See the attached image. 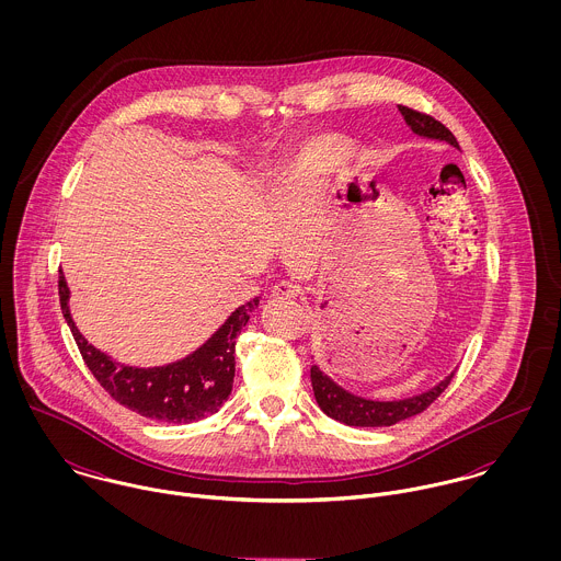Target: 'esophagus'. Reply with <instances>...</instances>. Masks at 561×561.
<instances>
[{
    "mask_svg": "<svg viewBox=\"0 0 561 561\" xmlns=\"http://www.w3.org/2000/svg\"><path fill=\"white\" fill-rule=\"evenodd\" d=\"M300 285H296V283H291V280H280L278 285H274V291H272V296L276 298V300H294V298H298L300 296Z\"/></svg>",
    "mask_w": 561,
    "mask_h": 561,
    "instance_id": "obj_1",
    "label": "esophagus"
}]
</instances>
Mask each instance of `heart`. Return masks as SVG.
<instances>
[{
  "instance_id": "b5f03b06",
  "label": "heart",
  "mask_w": 561,
  "mask_h": 561,
  "mask_svg": "<svg viewBox=\"0 0 561 561\" xmlns=\"http://www.w3.org/2000/svg\"><path fill=\"white\" fill-rule=\"evenodd\" d=\"M347 153V142L341 136H332L325 134L316 140H311L296 158L291 161V168L298 176H307L313 179L321 172H325L328 168H332L334 163L345 158Z\"/></svg>"
}]
</instances>
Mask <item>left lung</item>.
Returning <instances> with one entry per match:
<instances>
[{
	"label": "left lung",
	"mask_w": 561,
	"mask_h": 561,
	"mask_svg": "<svg viewBox=\"0 0 561 561\" xmlns=\"http://www.w3.org/2000/svg\"><path fill=\"white\" fill-rule=\"evenodd\" d=\"M401 116L403 121L410 125V129L419 136L425 138H436V140H445L451 147H458L456 136L434 116L400 105ZM454 374L443 380L436 389L410 398V400L401 401H371L350 396L347 391H343L341 387H336L328 376H323L318 367H311V385H313V393L316 400L320 403L321 410L345 423V425H356V427H385V425H396L403 419H410L419 412H423L425 408H430L434 401L440 398V393L451 385Z\"/></svg>",
	"instance_id": "8db88e82"
}]
</instances>
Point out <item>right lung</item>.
<instances>
[{
  "mask_svg": "<svg viewBox=\"0 0 561 561\" xmlns=\"http://www.w3.org/2000/svg\"><path fill=\"white\" fill-rule=\"evenodd\" d=\"M62 316L80 347L81 358L103 391L121 405L163 423H192L218 412L231 396L236 378V341L259 298L245 302L227 323L187 358L156 367L136 369L114 363L110 356L92 347L69 313V287L65 276L58 278Z\"/></svg>",
  "mask_w": 561,
  "mask_h": 561,
  "instance_id": "add662e5",
  "label": "right lung"
}]
</instances>
